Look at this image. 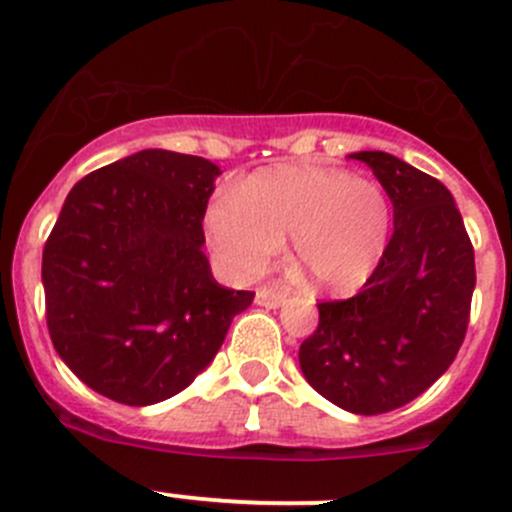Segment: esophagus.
Wrapping results in <instances>:
<instances>
[{
    "label": "esophagus",
    "instance_id": "34e87169",
    "mask_svg": "<svg viewBox=\"0 0 512 512\" xmlns=\"http://www.w3.org/2000/svg\"><path fill=\"white\" fill-rule=\"evenodd\" d=\"M285 299H287L285 292H280V289L262 287L255 292V302L260 304V307H267V309L282 307V304H285Z\"/></svg>",
    "mask_w": 512,
    "mask_h": 512
}]
</instances>
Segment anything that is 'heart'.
I'll return each mask as SVG.
<instances>
[{"label": "heart", "mask_w": 512, "mask_h": 512, "mask_svg": "<svg viewBox=\"0 0 512 512\" xmlns=\"http://www.w3.org/2000/svg\"><path fill=\"white\" fill-rule=\"evenodd\" d=\"M205 242L230 280L252 282L275 265L292 237V260L317 289L352 292L384 257L391 203L374 180L319 165H275L205 210Z\"/></svg>", "instance_id": "b5f03b06"}]
</instances>
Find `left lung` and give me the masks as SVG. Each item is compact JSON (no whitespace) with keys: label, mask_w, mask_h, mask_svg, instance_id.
Wrapping results in <instances>:
<instances>
[{"label":"left lung","mask_w":512,"mask_h":512,"mask_svg":"<svg viewBox=\"0 0 512 512\" xmlns=\"http://www.w3.org/2000/svg\"><path fill=\"white\" fill-rule=\"evenodd\" d=\"M394 205V235L364 289L322 302L299 347L314 391L352 414L394 411L456 359L471 314L476 260L456 200L441 180L384 151H359Z\"/></svg>","instance_id":"1"}]
</instances>
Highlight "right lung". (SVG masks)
<instances>
[{"label": "right lung", "mask_w": 512, "mask_h": 512, "mask_svg": "<svg viewBox=\"0 0 512 512\" xmlns=\"http://www.w3.org/2000/svg\"><path fill=\"white\" fill-rule=\"evenodd\" d=\"M220 168L148 148L81 178L44 245L46 324L64 364L106 399L151 406L215 359L255 292L218 285L203 218Z\"/></svg>", "instance_id": "right-lung-1"}]
</instances>
